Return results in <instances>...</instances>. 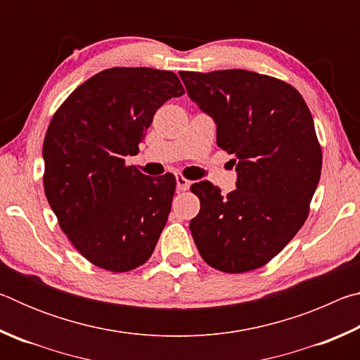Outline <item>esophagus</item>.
<instances>
[{"label": "esophagus", "mask_w": 360, "mask_h": 360, "mask_svg": "<svg viewBox=\"0 0 360 360\" xmlns=\"http://www.w3.org/2000/svg\"><path fill=\"white\" fill-rule=\"evenodd\" d=\"M192 181H188L187 178H184L182 174H178L176 176V187H178V191L182 192V191H187L188 187H191Z\"/></svg>", "instance_id": "obj_1"}]
</instances>
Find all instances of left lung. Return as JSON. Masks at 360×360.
<instances>
[{
	"label": "left lung",
	"mask_w": 360,
	"mask_h": 360,
	"mask_svg": "<svg viewBox=\"0 0 360 360\" xmlns=\"http://www.w3.org/2000/svg\"><path fill=\"white\" fill-rule=\"evenodd\" d=\"M191 100L217 127V146L233 154L236 188L221 195L195 182L200 212L191 231L206 264L224 273L264 266L294 238L321 178L313 115L290 84L246 70L181 71Z\"/></svg>",
	"instance_id": "obj_1"
}]
</instances>
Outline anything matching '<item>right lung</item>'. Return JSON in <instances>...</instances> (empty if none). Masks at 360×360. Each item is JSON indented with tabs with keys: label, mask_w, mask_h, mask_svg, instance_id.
<instances>
[{
	"label": "right lung",
	"mask_w": 360,
	"mask_h": 360,
	"mask_svg": "<svg viewBox=\"0 0 360 360\" xmlns=\"http://www.w3.org/2000/svg\"><path fill=\"white\" fill-rule=\"evenodd\" d=\"M184 87L172 71L109 68L66 98L42 144L47 202L79 252L114 273L143 265L172 211L176 178L125 165L154 114Z\"/></svg>",
	"instance_id": "obj_1"
}]
</instances>
